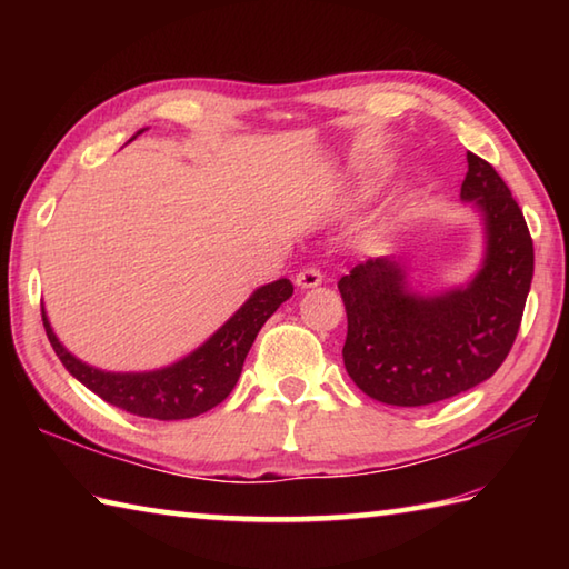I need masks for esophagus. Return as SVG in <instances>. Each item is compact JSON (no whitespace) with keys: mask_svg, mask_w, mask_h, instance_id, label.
<instances>
[{"mask_svg":"<svg viewBox=\"0 0 569 569\" xmlns=\"http://www.w3.org/2000/svg\"><path fill=\"white\" fill-rule=\"evenodd\" d=\"M322 283V273L316 266H308V269H300L296 273V286L298 288H316Z\"/></svg>","mask_w":569,"mask_h":569,"instance_id":"esophagus-1","label":"esophagus"}]
</instances>
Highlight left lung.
Instances as JSON below:
<instances>
[{
	"mask_svg": "<svg viewBox=\"0 0 569 569\" xmlns=\"http://www.w3.org/2000/svg\"><path fill=\"white\" fill-rule=\"evenodd\" d=\"M462 200L485 217L479 273L440 296L408 291L391 257L357 263L340 278L347 310L345 369L373 401L430 406L475 389L509 357L533 281V239L509 186L467 151Z\"/></svg>",
	"mask_w": 569,
	"mask_h": 569,
	"instance_id": "1",
	"label": "left lung"
}]
</instances>
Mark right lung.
<instances>
[{"mask_svg":"<svg viewBox=\"0 0 569 569\" xmlns=\"http://www.w3.org/2000/svg\"><path fill=\"white\" fill-rule=\"evenodd\" d=\"M141 134V131H139ZM293 296V283L278 278L251 293V298L217 330L208 342L171 367L139 373H114L84 365L58 342L46 312L43 328L63 367L102 401L141 418L186 420L222 403L232 393L249 349L263 322Z\"/></svg>","mask_w":569,"mask_h":569,"instance_id":"add662e5","label":"right lung"}]
</instances>
